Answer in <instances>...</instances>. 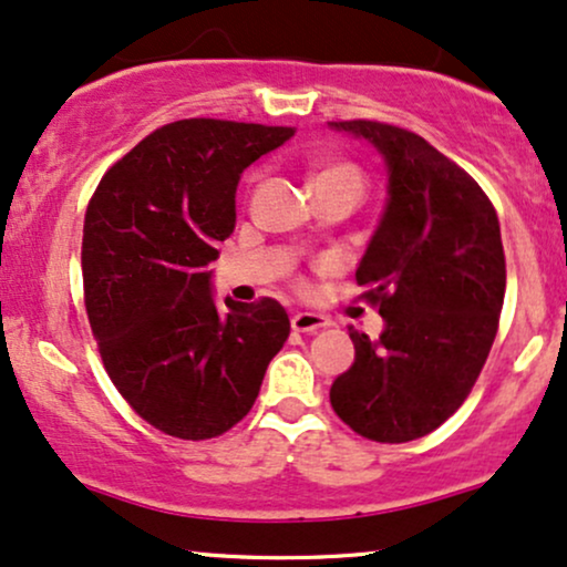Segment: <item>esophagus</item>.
Masks as SVG:
<instances>
[{"label": "esophagus", "instance_id": "esophagus-1", "mask_svg": "<svg viewBox=\"0 0 567 567\" xmlns=\"http://www.w3.org/2000/svg\"><path fill=\"white\" fill-rule=\"evenodd\" d=\"M290 324L296 332H317V330H322V327L330 324V319H327L324 313H317V311H298V313H292Z\"/></svg>", "mask_w": 567, "mask_h": 567}]
</instances>
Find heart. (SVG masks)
<instances>
[{
    "label": "heart",
    "mask_w": 567,
    "mask_h": 567,
    "mask_svg": "<svg viewBox=\"0 0 567 567\" xmlns=\"http://www.w3.org/2000/svg\"><path fill=\"white\" fill-rule=\"evenodd\" d=\"M319 176H340V179H351L353 184H359V187H361L359 172H357V168H351V166H330V168H324V172ZM319 176H317V179H319Z\"/></svg>",
    "instance_id": "1"
}]
</instances>
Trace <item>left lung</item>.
<instances>
[{
	"instance_id": "obj_1",
	"label": "left lung",
	"mask_w": 567,
	"mask_h": 567,
	"mask_svg": "<svg viewBox=\"0 0 567 567\" xmlns=\"http://www.w3.org/2000/svg\"><path fill=\"white\" fill-rule=\"evenodd\" d=\"M330 128L378 150L388 176L357 266L385 327L378 340L351 327L357 357L330 404L364 439L406 443L452 417L486 364L507 285L499 218L478 182L420 134L378 121Z\"/></svg>"
}]
</instances>
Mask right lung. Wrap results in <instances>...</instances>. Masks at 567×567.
Returning <instances> with one entry per match:
<instances>
[{
	"label": "right lung",
	"mask_w": 567,
	"mask_h": 567,
	"mask_svg": "<svg viewBox=\"0 0 567 567\" xmlns=\"http://www.w3.org/2000/svg\"><path fill=\"white\" fill-rule=\"evenodd\" d=\"M292 134L174 121L115 163L86 208L81 269L105 370L134 412L174 439L237 425L290 336L271 298L218 303L208 264L235 229L243 172Z\"/></svg>",
	"instance_id": "1"
}]
</instances>
